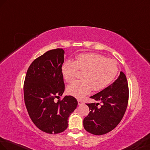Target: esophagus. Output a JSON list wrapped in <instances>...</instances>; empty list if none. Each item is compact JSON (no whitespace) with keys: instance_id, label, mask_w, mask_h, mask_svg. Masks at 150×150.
I'll list each match as a JSON object with an SVG mask.
<instances>
[{"instance_id":"obj_1","label":"esophagus","mask_w":150,"mask_h":150,"mask_svg":"<svg viewBox=\"0 0 150 150\" xmlns=\"http://www.w3.org/2000/svg\"><path fill=\"white\" fill-rule=\"evenodd\" d=\"M77 101H78V104H79V105H81V104H82V103H83V102H82V101L81 100H78Z\"/></svg>"}]
</instances>
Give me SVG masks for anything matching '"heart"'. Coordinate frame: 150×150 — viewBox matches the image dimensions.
<instances>
[{
    "instance_id": "obj_1",
    "label": "heart",
    "mask_w": 150,
    "mask_h": 150,
    "mask_svg": "<svg viewBox=\"0 0 150 150\" xmlns=\"http://www.w3.org/2000/svg\"><path fill=\"white\" fill-rule=\"evenodd\" d=\"M78 70L83 72L82 80L73 82L67 91L69 95L82 98L93 89L98 91L110 84L117 74L118 67L114 59L95 53L79 54L75 61H67L61 67L62 77L68 82L74 81Z\"/></svg>"
}]
</instances>
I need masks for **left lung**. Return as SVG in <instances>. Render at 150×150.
<instances>
[{
	"label": "left lung",
	"mask_w": 150,
	"mask_h": 150,
	"mask_svg": "<svg viewBox=\"0 0 150 150\" xmlns=\"http://www.w3.org/2000/svg\"><path fill=\"white\" fill-rule=\"evenodd\" d=\"M128 86L127 77L121 71L118 78L112 84L103 89L91 98L99 103H86L90 112L83 121L85 130L94 135L105 134L117 127L122 120L128 105Z\"/></svg>",
	"instance_id": "1"
}]
</instances>
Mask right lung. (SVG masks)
Returning <instances> with one entry per match:
<instances>
[{
	"label": "right lung",
	"mask_w": 150,
	"mask_h": 150,
	"mask_svg": "<svg viewBox=\"0 0 150 150\" xmlns=\"http://www.w3.org/2000/svg\"><path fill=\"white\" fill-rule=\"evenodd\" d=\"M62 48L50 50L34 60L27 69L23 85L24 101L31 120L48 134H59L68 127V119L78 105L72 96L56 102L64 91L61 67Z\"/></svg>",
	"instance_id": "add662e5"
}]
</instances>
